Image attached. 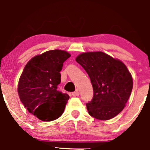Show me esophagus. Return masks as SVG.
<instances>
[{
    "label": "esophagus",
    "mask_w": 150,
    "mask_h": 150,
    "mask_svg": "<svg viewBox=\"0 0 150 150\" xmlns=\"http://www.w3.org/2000/svg\"><path fill=\"white\" fill-rule=\"evenodd\" d=\"M72 95H73V97H78L79 96L78 90H76V91H75V92H73V93H72Z\"/></svg>",
    "instance_id": "34e87169"
}]
</instances>
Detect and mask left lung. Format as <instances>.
<instances>
[{
    "mask_svg": "<svg viewBox=\"0 0 150 150\" xmlns=\"http://www.w3.org/2000/svg\"><path fill=\"white\" fill-rule=\"evenodd\" d=\"M75 61L88 74L92 85L94 96L86 104L89 114L107 120L121 112L133 85L131 74L124 63L101 51L82 53Z\"/></svg>",
    "mask_w": 150,
    "mask_h": 150,
    "instance_id": "obj_1",
    "label": "left lung"
}]
</instances>
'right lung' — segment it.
Instances as JSON below:
<instances>
[{
    "instance_id": "right-lung-1",
    "label": "right lung",
    "mask_w": 150,
    "mask_h": 150,
    "mask_svg": "<svg viewBox=\"0 0 150 150\" xmlns=\"http://www.w3.org/2000/svg\"><path fill=\"white\" fill-rule=\"evenodd\" d=\"M70 57L55 49L34 56L24 68L18 82L20 101L30 113L43 121L59 118L70 97L58 91L63 63Z\"/></svg>"
}]
</instances>
